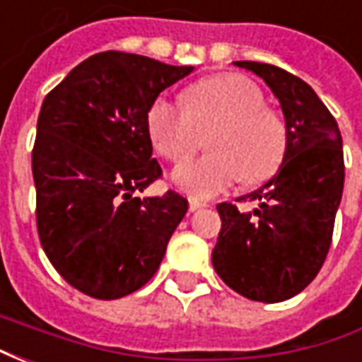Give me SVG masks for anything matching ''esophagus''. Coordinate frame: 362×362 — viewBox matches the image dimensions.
Here are the masks:
<instances>
[{"instance_id": "1", "label": "esophagus", "mask_w": 362, "mask_h": 362, "mask_svg": "<svg viewBox=\"0 0 362 362\" xmlns=\"http://www.w3.org/2000/svg\"><path fill=\"white\" fill-rule=\"evenodd\" d=\"M204 207H207V204L199 202V199H189V213H196L199 209H204Z\"/></svg>"}]
</instances>
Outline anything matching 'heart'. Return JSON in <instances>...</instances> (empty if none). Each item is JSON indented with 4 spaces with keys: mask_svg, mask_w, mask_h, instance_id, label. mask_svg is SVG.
Returning <instances> with one entry per match:
<instances>
[{
    "mask_svg": "<svg viewBox=\"0 0 362 362\" xmlns=\"http://www.w3.org/2000/svg\"><path fill=\"white\" fill-rule=\"evenodd\" d=\"M209 135L205 157L178 166L174 186L194 197H213L244 178L258 184L279 170L287 151V129L256 83L243 75L207 77L186 90V104L158 96L147 112L153 147L168 160L194 155L204 132Z\"/></svg>",
    "mask_w": 362,
    "mask_h": 362,
    "instance_id": "obj_1",
    "label": "heart"
}]
</instances>
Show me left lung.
Wrapping results in <instances>:
<instances>
[{"mask_svg": "<svg viewBox=\"0 0 362 362\" xmlns=\"http://www.w3.org/2000/svg\"><path fill=\"white\" fill-rule=\"evenodd\" d=\"M235 66L264 79L279 100L287 151L272 180L243 196L258 202L254 211L217 205L223 225L211 262L238 295L281 303L310 285L329 250L345 182L341 132L303 79L269 64Z\"/></svg>", "mask_w": 362, "mask_h": 362, "instance_id": "obj_1", "label": "left lung"}]
</instances>
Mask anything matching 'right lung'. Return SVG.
<instances>
[{
  "label": "right lung",
  "mask_w": 362,
  "mask_h": 362,
  "mask_svg": "<svg viewBox=\"0 0 362 362\" xmlns=\"http://www.w3.org/2000/svg\"><path fill=\"white\" fill-rule=\"evenodd\" d=\"M192 71L103 52L44 98L33 149L38 236L52 266L85 295L114 300L141 288L188 211L173 189L143 199L135 192L160 176L151 104Z\"/></svg>",
  "instance_id": "1"
}]
</instances>
